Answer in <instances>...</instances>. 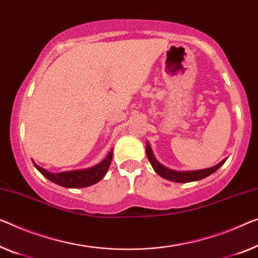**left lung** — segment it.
Masks as SVG:
<instances>
[{"label":"left lung","mask_w":258,"mask_h":258,"mask_svg":"<svg viewBox=\"0 0 258 258\" xmlns=\"http://www.w3.org/2000/svg\"><path fill=\"white\" fill-rule=\"evenodd\" d=\"M146 153H147V157L149 162L154 168V170L156 171V174H159L161 177L166 178L168 180H172V182L177 183H186V182H194V180H199L207 177L211 174H213L214 171H217L219 168H220L222 164L226 162V159L222 160L220 163H218L217 166L212 168L203 169V170H195V171H175L171 170L167 167H163L162 164L159 163L156 161L155 157L153 155V152L151 149V146L147 144V147H146Z\"/></svg>","instance_id":"left-lung-1"}]
</instances>
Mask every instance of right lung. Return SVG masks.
I'll use <instances>...</instances> for the list:
<instances>
[{"label":"right lung","mask_w":258,"mask_h":258,"mask_svg":"<svg viewBox=\"0 0 258 258\" xmlns=\"http://www.w3.org/2000/svg\"><path fill=\"white\" fill-rule=\"evenodd\" d=\"M113 154L110 152L107 154L106 157L102 162H99L97 166L91 167L89 169H84V170H74V171H63L57 172V174H52L48 172L39 166L34 163L38 170L41 172V175L45 176L46 178L51 180L53 183L59 184L61 186L64 187H86L90 186L92 184L97 183L101 180L106 171L109 170V167L111 164V160H112Z\"/></svg>","instance_id":"obj_1"}]
</instances>
